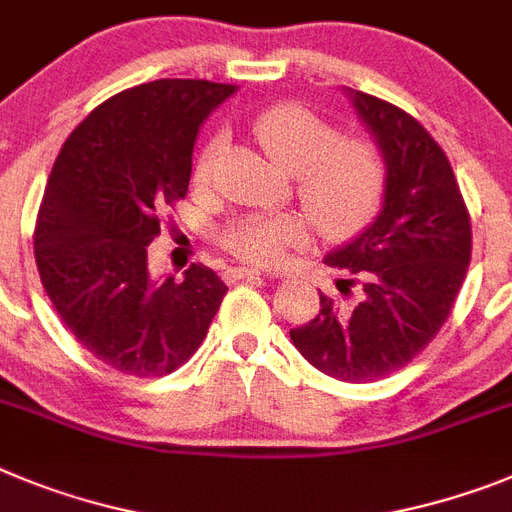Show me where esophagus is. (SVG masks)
Returning a JSON list of instances; mask_svg holds the SVG:
<instances>
[{
  "label": "esophagus",
  "instance_id": "obj_1",
  "mask_svg": "<svg viewBox=\"0 0 512 512\" xmlns=\"http://www.w3.org/2000/svg\"><path fill=\"white\" fill-rule=\"evenodd\" d=\"M231 275H234V278H247V281H252V278H265V273H260V270L255 268H234Z\"/></svg>",
  "mask_w": 512,
  "mask_h": 512
}]
</instances>
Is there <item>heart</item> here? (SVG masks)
<instances>
[{"label":"heart","mask_w":512,"mask_h":512,"mask_svg":"<svg viewBox=\"0 0 512 512\" xmlns=\"http://www.w3.org/2000/svg\"><path fill=\"white\" fill-rule=\"evenodd\" d=\"M262 154L288 175L311 224L327 239H348L376 216L386 188L381 151L366 139L340 136L332 123L301 105H273L252 121ZM211 139L195 164V180L211 177L221 151ZM224 247L244 262L278 265L288 250L306 244L309 234L293 216H242L224 231Z\"/></svg>","instance_id":"1"}]
</instances>
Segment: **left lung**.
<instances>
[{
	"instance_id": "left-lung-1",
	"label": "left lung",
	"mask_w": 512,
	"mask_h": 512,
	"mask_svg": "<svg viewBox=\"0 0 512 512\" xmlns=\"http://www.w3.org/2000/svg\"><path fill=\"white\" fill-rule=\"evenodd\" d=\"M350 97L384 157V203L368 229L324 257L345 275L337 288L348 301L319 293L317 317L291 340L317 371L368 384L407 366L438 335L469 268L471 221L438 141L397 105L366 92Z\"/></svg>"
}]
</instances>
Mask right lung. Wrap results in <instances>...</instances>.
Segmentation results:
<instances>
[{
	"instance_id": "obj_1",
	"label": "right lung",
	"mask_w": 512,
	"mask_h": 512,
	"mask_svg": "<svg viewBox=\"0 0 512 512\" xmlns=\"http://www.w3.org/2000/svg\"><path fill=\"white\" fill-rule=\"evenodd\" d=\"M234 84L157 79L97 105L61 146L35 265L66 330L128 376H167L206 340L226 286L206 265L151 278L146 247L185 198L198 128Z\"/></svg>"
}]
</instances>
